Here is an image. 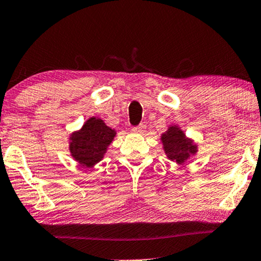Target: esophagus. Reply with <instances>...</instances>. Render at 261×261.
<instances>
[{
    "instance_id": "1",
    "label": "esophagus",
    "mask_w": 261,
    "mask_h": 261,
    "mask_svg": "<svg viewBox=\"0 0 261 261\" xmlns=\"http://www.w3.org/2000/svg\"><path fill=\"white\" fill-rule=\"evenodd\" d=\"M145 129H146V126L144 125V124H140V125L134 127L132 131H134L135 134H144V132H145Z\"/></svg>"
}]
</instances>
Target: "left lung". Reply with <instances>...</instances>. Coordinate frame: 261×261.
Wrapping results in <instances>:
<instances>
[{"label": "left lung", "mask_w": 261, "mask_h": 261, "mask_svg": "<svg viewBox=\"0 0 261 261\" xmlns=\"http://www.w3.org/2000/svg\"><path fill=\"white\" fill-rule=\"evenodd\" d=\"M165 154L177 165H184L190 156L197 153V145L193 139L186 137L185 132L177 125H171L161 135Z\"/></svg>", "instance_id": "8db88e82"}]
</instances>
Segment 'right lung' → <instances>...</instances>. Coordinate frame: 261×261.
Segmentation results:
<instances>
[{
    "label": "right lung",
    "instance_id": "add662e5",
    "mask_svg": "<svg viewBox=\"0 0 261 261\" xmlns=\"http://www.w3.org/2000/svg\"><path fill=\"white\" fill-rule=\"evenodd\" d=\"M116 136L105 121L98 117L87 119L80 130L69 136V152L82 167L92 168L103 159Z\"/></svg>",
    "mask_w": 261,
    "mask_h": 261
}]
</instances>
